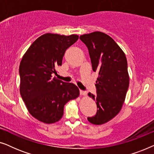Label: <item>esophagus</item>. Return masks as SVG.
I'll use <instances>...</instances> for the list:
<instances>
[{
    "instance_id": "34e87169",
    "label": "esophagus",
    "mask_w": 154,
    "mask_h": 154,
    "mask_svg": "<svg viewBox=\"0 0 154 154\" xmlns=\"http://www.w3.org/2000/svg\"><path fill=\"white\" fill-rule=\"evenodd\" d=\"M80 94H81V95L82 96H86V92H84L83 90H80Z\"/></svg>"
}]
</instances>
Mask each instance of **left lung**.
<instances>
[{
	"instance_id": "8db88e82",
	"label": "left lung",
	"mask_w": 154,
	"mask_h": 154,
	"mask_svg": "<svg viewBox=\"0 0 154 154\" xmlns=\"http://www.w3.org/2000/svg\"><path fill=\"white\" fill-rule=\"evenodd\" d=\"M80 39L85 44L91 59L92 70L98 73L97 95L88 93L98 109L90 123L102 125L119 114L125 102L130 78L125 54L119 45L100 31L83 34Z\"/></svg>"
}]
</instances>
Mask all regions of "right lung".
Instances as JSON below:
<instances>
[{
	"instance_id": "right-lung-1",
	"label": "right lung",
	"mask_w": 154,
	"mask_h": 154,
	"mask_svg": "<svg viewBox=\"0 0 154 154\" xmlns=\"http://www.w3.org/2000/svg\"><path fill=\"white\" fill-rule=\"evenodd\" d=\"M78 39L75 34L45 33L31 44L21 60L20 94L29 113L42 123L60 121L64 105L79 97L76 85L52 77L62 66L66 50Z\"/></svg>"
}]
</instances>
